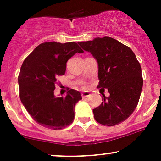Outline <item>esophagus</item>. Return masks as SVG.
I'll use <instances>...</instances> for the list:
<instances>
[{"label": "esophagus", "mask_w": 161, "mask_h": 161, "mask_svg": "<svg viewBox=\"0 0 161 161\" xmlns=\"http://www.w3.org/2000/svg\"><path fill=\"white\" fill-rule=\"evenodd\" d=\"M82 98H85V97H89V96H91V94L89 93V92H82Z\"/></svg>", "instance_id": "34e87169"}]
</instances>
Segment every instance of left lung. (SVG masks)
I'll list each match as a JSON object with an SVG mask.
<instances>
[{"label": "left lung", "mask_w": 161, "mask_h": 161, "mask_svg": "<svg viewBox=\"0 0 161 161\" xmlns=\"http://www.w3.org/2000/svg\"><path fill=\"white\" fill-rule=\"evenodd\" d=\"M98 64L97 88L108 90L102 103L93 109L94 117L101 125L113 126L125 121L137 107L143 86L142 69L133 51L110 37L78 42Z\"/></svg>", "instance_id": "obj_1"}]
</instances>
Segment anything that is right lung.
<instances>
[{
	"label": "right lung",
	"instance_id": "1",
	"mask_svg": "<svg viewBox=\"0 0 161 161\" xmlns=\"http://www.w3.org/2000/svg\"><path fill=\"white\" fill-rule=\"evenodd\" d=\"M83 50L74 42L40 44L24 60L18 76L19 97L32 119L42 126L61 129L74 119L75 105L82 99L80 92L68 91L66 97L53 95L57 78L64 75L66 62Z\"/></svg>",
	"mask_w": 161,
	"mask_h": 161
}]
</instances>
